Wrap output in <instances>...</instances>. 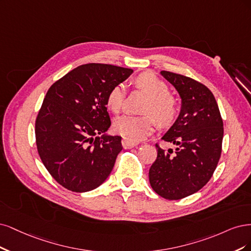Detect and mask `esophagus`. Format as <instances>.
Listing matches in <instances>:
<instances>
[{
  "label": "esophagus",
  "mask_w": 251,
  "mask_h": 251,
  "mask_svg": "<svg viewBox=\"0 0 251 251\" xmlns=\"http://www.w3.org/2000/svg\"><path fill=\"white\" fill-rule=\"evenodd\" d=\"M139 144V142L137 141H133L131 139H128V137H124V139L122 140V145L124 149H130V148H133L135 147L136 145Z\"/></svg>",
  "instance_id": "obj_1"
}]
</instances>
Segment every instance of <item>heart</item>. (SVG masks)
I'll use <instances>...</instances> for the list:
<instances>
[{
  "instance_id": "1",
  "label": "heart",
  "mask_w": 251,
  "mask_h": 251,
  "mask_svg": "<svg viewBox=\"0 0 251 251\" xmlns=\"http://www.w3.org/2000/svg\"><path fill=\"white\" fill-rule=\"evenodd\" d=\"M134 85L150 97L144 108V112L147 115L119 117L114 122V130L128 139L140 141L154 130L157 124L155 115L160 123H171L177 114V105L173 97L169 95L170 91L167 83L151 72H145L136 76ZM125 96V84H115L108 91L105 99L107 108L118 114L123 107ZM150 113L155 115L152 116Z\"/></svg>"
}]
</instances>
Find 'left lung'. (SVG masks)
<instances>
[{
    "label": "left lung",
    "mask_w": 251,
    "mask_h": 251,
    "mask_svg": "<svg viewBox=\"0 0 251 251\" xmlns=\"http://www.w3.org/2000/svg\"><path fill=\"white\" fill-rule=\"evenodd\" d=\"M160 74L179 93L182 107L161 137L177 148L164 150L155 144L157 157L150 167L149 181L159 196L178 200L198 192L212 178L222 152L223 121L204 84L172 72Z\"/></svg>",
    "instance_id": "8db88e82"
}]
</instances>
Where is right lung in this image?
Instances as JSON below:
<instances>
[{
	"label": "right lung",
	"instance_id": "add662e5",
	"mask_svg": "<svg viewBox=\"0 0 251 251\" xmlns=\"http://www.w3.org/2000/svg\"><path fill=\"white\" fill-rule=\"evenodd\" d=\"M132 72L86 63L47 92L35 121L36 147L48 172L63 188L76 193L92 191L110 174L123 147L119 135L98 136L110 126L105 99L110 88Z\"/></svg>",
	"mask_w": 251,
	"mask_h": 251
}]
</instances>
